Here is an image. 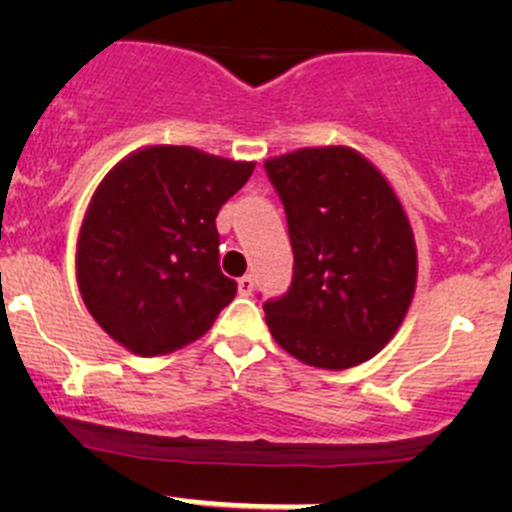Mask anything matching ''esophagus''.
Here are the masks:
<instances>
[{"label": "esophagus", "mask_w": 512, "mask_h": 512, "mask_svg": "<svg viewBox=\"0 0 512 512\" xmlns=\"http://www.w3.org/2000/svg\"><path fill=\"white\" fill-rule=\"evenodd\" d=\"M237 289H240V294H252V289H255V277L242 275L240 280H237Z\"/></svg>", "instance_id": "esophagus-1"}]
</instances>
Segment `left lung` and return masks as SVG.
<instances>
[{"mask_svg":"<svg viewBox=\"0 0 512 512\" xmlns=\"http://www.w3.org/2000/svg\"><path fill=\"white\" fill-rule=\"evenodd\" d=\"M285 203L294 280L265 302L275 342L317 369L369 361L394 339L416 292L409 215L389 180L349 146L265 160Z\"/></svg>","mask_w":512,"mask_h":512,"instance_id":"obj_1","label":"left lung"}]
</instances>
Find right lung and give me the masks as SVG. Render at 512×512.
Here are the masks:
<instances>
[{
	"mask_svg": "<svg viewBox=\"0 0 512 512\" xmlns=\"http://www.w3.org/2000/svg\"><path fill=\"white\" fill-rule=\"evenodd\" d=\"M252 170V160L160 143L103 175L76 240V282L113 342L163 356L213 327L237 292L220 272L215 218Z\"/></svg>",
	"mask_w": 512,
	"mask_h": 512,
	"instance_id": "obj_1",
	"label": "right lung"
}]
</instances>
